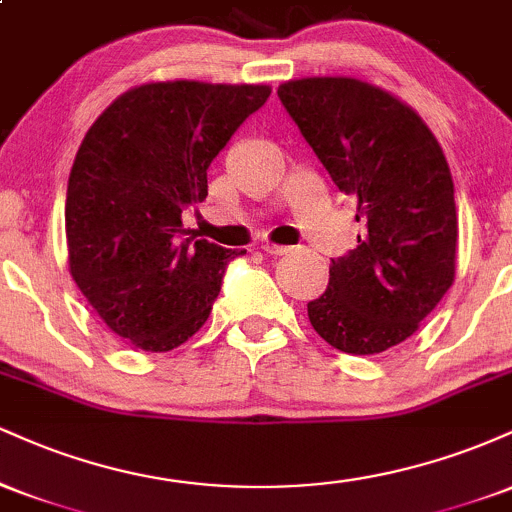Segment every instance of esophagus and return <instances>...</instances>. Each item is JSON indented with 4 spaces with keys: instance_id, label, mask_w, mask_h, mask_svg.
Masks as SVG:
<instances>
[{
    "instance_id": "obj_1",
    "label": "esophagus",
    "mask_w": 512,
    "mask_h": 512,
    "mask_svg": "<svg viewBox=\"0 0 512 512\" xmlns=\"http://www.w3.org/2000/svg\"><path fill=\"white\" fill-rule=\"evenodd\" d=\"M262 250L267 252V255H286V252H289L291 248H286V245H274V243H264L262 245Z\"/></svg>"
}]
</instances>
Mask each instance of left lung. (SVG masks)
Wrapping results in <instances>:
<instances>
[{"label": "left lung", "mask_w": 512, "mask_h": 512, "mask_svg": "<svg viewBox=\"0 0 512 512\" xmlns=\"http://www.w3.org/2000/svg\"><path fill=\"white\" fill-rule=\"evenodd\" d=\"M305 142L366 226L308 303L313 330L344 354L402 344L455 281V185L438 139L395 93L351 76L279 86Z\"/></svg>", "instance_id": "obj_1"}]
</instances>
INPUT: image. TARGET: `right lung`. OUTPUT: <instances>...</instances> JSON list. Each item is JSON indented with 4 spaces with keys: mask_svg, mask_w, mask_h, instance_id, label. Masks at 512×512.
I'll list each match as a JSON object with an SVG mask.
<instances>
[{
    "mask_svg": "<svg viewBox=\"0 0 512 512\" xmlns=\"http://www.w3.org/2000/svg\"><path fill=\"white\" fill-rule=\"evenodd\" d=\"M267 84L149 81L117 96L76 151L64 231L69 274L84 298L134 349H178L207 322L226 250L182 228L207 199V170Z\"/></svg>",
    "mask_w": 512,
    "mask_h": 512,
    "instance_id": "add662e5",
    "label": "right lung"
}]
</instances>
